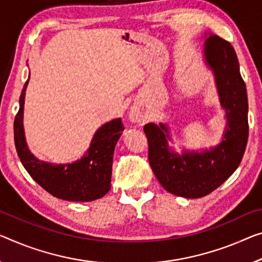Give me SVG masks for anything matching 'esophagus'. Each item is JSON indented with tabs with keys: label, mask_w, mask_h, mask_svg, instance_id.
<instances>
[{
	"label": "esophagus",
	"mask_w": 262,
	"mask_h": 262,
	"mask_svg": "<svg viewBox=\"0 0 262 262\" xmlns=\"http://www.w3.org/2000/svg\"><path fill=\"white\" fill-rule=\"evenodd\" d=\"M130 119L132 120V122H137V120H138V116H137L135 112H131V114H130Z\"/></svg>",
	"instance_id": "obj_1"
}]
</instances>
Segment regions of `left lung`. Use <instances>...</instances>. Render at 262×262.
Listing matches in <instances>:
<instances>
[{
	"label": "left lung",
	"mask_w": 262,
	"mask_h": 262,
	"mask_svg": "<svg viewBox=\"0 0 262 262\" xmlns=\"http://www.w3.org/2000/svg\"><path fill=\"white\" fill-rule=\"evenodd\" d=\"M205 61L214 72L220 104L226 110L227 126L215 147L203 152L185 151L180 156L168 147L165 124L148 123L144 132L148 143V162L160 185L172 194L201 198L232 176L241 163L248 139L246 85L231 43L211 35L205 42Z\"/></svg>",
	"instance_id": "1"
}]
</instances>
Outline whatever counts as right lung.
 Masks as SVG:
<instances>
[{
  "label": "right lung",
  "instance_id": "1",
  "mask_svg": "<svg viewBox=\"0 0 262 262\" xmlns=\"http://www.w3.org/2000/svg\"><path fill=\"white\" fill-rule=\"evenodd\" d=\"M24 84L19 108L14 120V139L19 160L39 186L56 198L69 201H91L102 198L111 188L112 158L115 146L124 130L122 119L100 126L91 140L86 155L71 164H51L35 158L27 146L23 128Z\"/></svg>",
  "mask_w": 262,
  "mask_h": 262
}]
</instances>
